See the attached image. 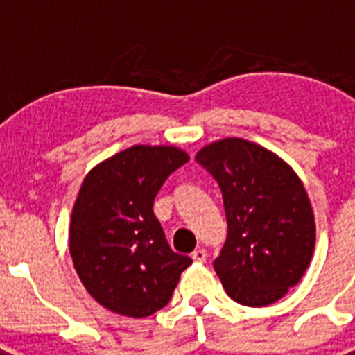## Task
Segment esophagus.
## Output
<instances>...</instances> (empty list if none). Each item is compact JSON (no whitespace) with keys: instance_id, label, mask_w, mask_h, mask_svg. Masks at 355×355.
Here are the masks:
<instances>
[{"instance_id":"1","label":"esophagus","mask_w":355,"mask_h":355,"mask_svg":"<svg viewBox=\"0 0 355 355\" xmlns=\"http://www.w3.org/2000/svg\"><path fill=\"white\" fill-rule=\"evenodd\" d=\"M206 256H208V252H206L205 249H196L192 252V259H193V261H197V263H205Z\"/></svg>"}]
</instances>
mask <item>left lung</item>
Here are the masks:
<instances>
[{
	"instance_id": "8db88e82",
	"label": "left lung",
	"mask_w": 355,
	"mask_h": 355,
	"mask_svg": "<svg viewBox=\"0 0 355 355\" xmlns=\"http://www.w3.org/2000/svg\"><path fill=\"white\" fill-rule=\"evenodd\" d=\"M196 159L224 197L227 240L213 261L222 286L243 306L277 302L302 279L315 250L302 181L275 153L236 137L208 144Z\"/></svg>"
}]
</instances>
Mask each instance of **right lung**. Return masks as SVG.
I'll return each mask as SVG.
<instances>
[{"mask_svg": "<svg viewBox=\"0 0 355 355\" xmlns=\"http://www.w3.org/2000/svg\"><path fill=\"white\" fill-rule=\"evenodd\" d=\"M190 159L174 146H131L85 175L72 206L69 250L96 302L144 318L165 307L188 256L168 247L153 211L168 175Z\"/></svg>", "mask_w": 355, "mask_h": 355, "instance_id": "obj_1", "label": "right lung"}]
</instances>
